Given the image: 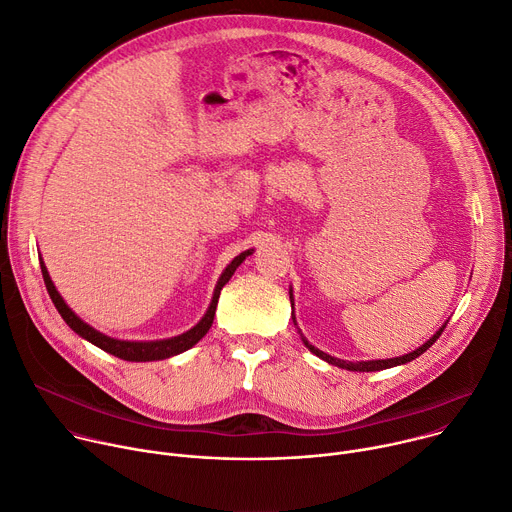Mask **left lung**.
I'll return each instance as SVG.
<instances>
[{
	"instance_id": "8db88e82",
	"label": "left lung",
	"mask_w": 512,
	"mask_h": 512,
	"mask_svg": "<svg viewBox=\"0 0 512 512\" xmlns=\"http://www.w3.org/2000/svg\"><path fill=\"white\" fill-rule=\"evenodd\" d=\"M290 300H292V294H290ZM294 322H296V318H294ZM445 327H447V322L443 324V327L423 345V347H418L416 351H412V353H406V355H402V357H394V359H376V361H357V363H353V361H343V359H337V357H331V355H327V353H322L320 349H316L314 345H310L304 337H302V341H304V345L314 353V355H318L320 359H324V361H329L331 365H337V367H343V369H349V371H380V369H388V367H396V365H400V363H408V361H412V359H416L418 355L421 353H425L439 337H441V333L445 331Z\"/></svg>"
}]
</instances>
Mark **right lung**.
Segmentation results:
<instances>
[{"label": "right lung", "mask_w": 512, "mask_h": 512, "mask_svg": "<svg viewBox=\"0 0 512 512\" xmlns=\"http://www.w3.org/2000/svg\"><path fill=\"white\" fill-rule=\"evenodd\" d=\"M251 255V251H245L241 253L239 257H235L230 261V265L224 269V273L220 275V280L216 284V290H214V296H212V302H210V308L208 312L204 314V318L196 324L194 329H190L188 333H183L179 337H173V339H163V341H149V343H136V341H118V339H112V337H106L102 335L100 331L91 329L89 324H85L67 304L65 300L61 298V294L57 292L55 284L51 282V275L49 271H46L44 263L40 261V269H42V277H44V286L46 290H49V296L53 300V304L57 306L59 314L63 316V320L69 324V327L83 339H87L89 343H94L96 347L104 349L106 353H112L124 361H157V359H167L171 355H177V353H183L188 351L190 347H194L206 333L208 329L212 327V320H214V314H216V304H218V298H220V290L224 288V284L230 280L232 273H235V269L245 261V257Z\"/></svg>", "instance_id": "add662e5"}]
</instances>
